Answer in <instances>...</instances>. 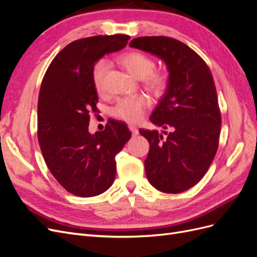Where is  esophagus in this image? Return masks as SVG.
<instances>
[{"label":"esophagus","instance_id":"34e87169","mask_svg":"<svg viewBox=\"0 0 257 257\" xmlns=\"http://www.w3.org/2000/svg\"><path fill=\"white\" fill-rule=\"evenodd\" d=\"M128 130L132 132V134H133V136L138 135V128L135 125H132V124H130Z\"/></svg>","mask_w":257,"mask_h":257}]
</instances>
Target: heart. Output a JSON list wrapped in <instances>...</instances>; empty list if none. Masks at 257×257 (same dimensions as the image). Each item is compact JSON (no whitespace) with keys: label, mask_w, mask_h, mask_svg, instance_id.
Returning a JSON list of instances; mask_svg holds the SVG:
<instances>
[{"label":"heart","mask_w":257,"mask_h":257,"mask_svg":"<svg viewBox=\"0 0 257 257\" xmlns=\"http://www.w3.org/2000/svg\"><path fill=\"white\" fill-rule=\"evenodd\" d=\"M118 63L135 78L142 79L145 88L152 94L159 96L165 91L167 77L163 72L154 71L155 61L151 57L139 51H130L121 54L118 58ZM108 67L109 65L105 60L98 61L93 67L92 79L98 93L104 89V79ZM148 107H149V99L146 96L138 95L123 98L112 108V114L115 118L128 123H136L143 118Z\"/></svg>","instance_id":"heart-1"}]
</instances>
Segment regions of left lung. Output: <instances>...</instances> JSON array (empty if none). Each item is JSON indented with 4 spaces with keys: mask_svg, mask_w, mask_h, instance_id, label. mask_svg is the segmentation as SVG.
Returning <instances> with one entry per match:
<instances>
[{
    "mask_svg": "<svg viewBox=\"0 0 257 257\" xmlns=\"http://www.w3.org/2000/svg\"><path fill=\"white\" fill-rule=\"evenodd\" d=\"M165 62L167 89L150 120L157 130H139L150 150L145 161L148 180L164 193H181L197 184L215 157L221 112L213 77L206 62L180 41L166 36L137 37L130 43Z\"/></svg>",
    "mask_w": 257,
    "mask_h": 257,
    "instance_id": "1",
    "label": "left lung"
}]
</instances>
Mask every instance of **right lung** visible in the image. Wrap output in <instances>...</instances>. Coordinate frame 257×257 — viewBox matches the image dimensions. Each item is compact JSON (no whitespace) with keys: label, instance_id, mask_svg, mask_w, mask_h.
Here are the masks:
<instances>
[{"label":"right lung","instance_id":"obj_1","mask_svg":"<svg viewBox=\"0 0 257 257\" xmlns=\"http://www.w3.org/2000/svg\"><path fill=\"white\" fill-rule=\"evenodd\" d=\"M128 35L92 36L68 44L52 60L38 96L37 137L50 173L80 197L99 195L115 177V155L132 136L125 123L109 120L103 132L89 133L97 110L92 79L96 62L125 47Z\"/></svg>","mask_w":257,"mask_h":257}]
</instances>
